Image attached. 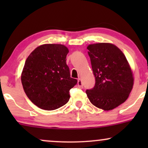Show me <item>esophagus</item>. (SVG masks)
I'll return each instance as SVG.
<instances>
[{"instance_id":"esophagus-1","label":"esophagus","mask_w":148,"mask_h":148,"mask_svg":"<svg viewBox=\"0 0 148 148\" xmlns=\"http://www.w3.org/2000/svg\"><path fill=\"white\" fill-rule=\"evenodd\" d=\"M77 84H78V87H79V88H83L82 81H81V79H78V82H77Z\"/></svg>"}]
</instances>
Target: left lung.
<instances>
[{"mask_svg": "<svg viewBox=\"0 0 148 148\" xmlns=\"http://www.w3.org/2000/svg\"><path fill=\"white\" fill-rule=\"evenodd\" d=\"M94 88L86 91L90 102L104 111L113 110L125 102L133 88L132 71L120 49L110 43L88 46Z\"/></svg>", "mask_w": 148, "mask_h": 148, "instance_id": "obj_1", "label": "left lung"}]
</instances>
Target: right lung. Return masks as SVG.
<instances>
[{
    "mask_svg": "<svg viewBox=\"0 0 148 148\" xmlns=\"http://www.w3.org/2000/svg\"><path fill=\"white\" fill-rule=\"evenodd\" d=\"M69 50L62 45L37 47L25 60L21 83L27 97L39 108L57 109L68 102L69 90L77 84L70 77L66 57Z\"/></svg>",
    "mask_w": 148,
    "mask_h": 148,
    "instance_id": "right-lung-1",
    "label": "right lung"
}]
</instances>
